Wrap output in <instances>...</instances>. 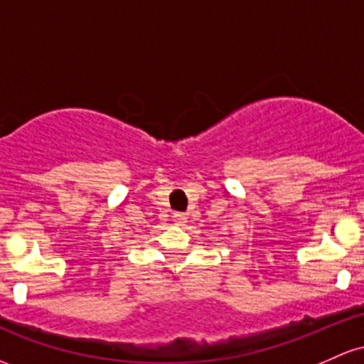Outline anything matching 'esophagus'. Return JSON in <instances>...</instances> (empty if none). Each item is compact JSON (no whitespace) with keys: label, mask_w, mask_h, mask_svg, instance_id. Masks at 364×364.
<instances>
[{"label":"esophagus","mask_w":364,"mask_h":364,"mask_svg":"<svg viewBox=\"0 0 364 364\" xmlns=\"http://www.w3.org/2000/svg\"><path fill=\"white\" fill-rule=\"evenodd\" d=\"M174 221H176V225L183 226V225H185V223H186V215L181 214V213L174 214Z\"/></svg>","instance_id":"obj_1"}]
</instances>
